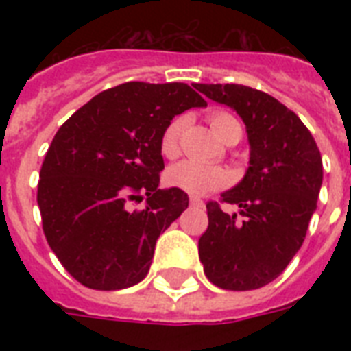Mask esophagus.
Wrapping results in <instances>:
<instances>
[{
    "mask_svg": "<svg viewBox=\"0 0 351 351\" xmlns=\"http://www.w3.org/2000/svg\"><path fill=\"white\" fill-rule=\"evenodd\" d=\"M189 202H191V206H197V208H202L204 206V200H200L198 197H191V200H189Z\"/></svg>",
    "mask_w": 351,
    "mask_h": 351,
    "instance_id": "1",
    "label": "esophagus"
}]
</instances>
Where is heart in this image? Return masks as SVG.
Instances as JSON below:
<instances>
[{
	"label": "heart",
	"instance_id": "b5f03b06",
	"mask_svg": "<svg viewBox=\"0 0 351 351\" xmlns=\"http://www.w3.org/2000/svg\"><path fill=\"white\" fill-rule=\"evenodd\" d=\"M209 123H211V129H213L215 134L222 142L233 132L242 134L240 123L237 121V118L231 117L230 112H213L211 118H209ZM180 129V118H176L165 127L164 134H162V142H160V149H162V153L165 156H175L178 153ZM167 182L173 187H178L182 191L191 193V195H206V193L226 186L228 175L219 165L202 164V162H197V160H182V162L175 164L167 171Z\"/></svg>",
	"mask_w": 351,
	"mask_h": 351
}]
</instances>
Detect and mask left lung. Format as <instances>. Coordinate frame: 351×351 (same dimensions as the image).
<instances>
[{
	"instance_id": "1",
	"label": "left lung",
	"mask_w": 351,
	"mask_h": 351,
	"mask_svg": "<svg viewBox=\"0 0 351 351\" xmlns=\"http://www.w3.org/2000/svg\"><path fill=\"white\" fill-rule=\"evenodd\" d=\"M197 89L237 111L250 142L244 178L222 193V202L237 204L240 217L209 202L198 256L219 288H262L304 242L322 186L321 153L308 127L273 96L237 84H198Z\"/></svg>"
}]
</instances>
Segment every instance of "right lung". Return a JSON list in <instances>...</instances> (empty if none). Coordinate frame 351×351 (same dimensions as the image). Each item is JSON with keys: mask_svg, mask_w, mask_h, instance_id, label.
Here are the masks:
<instances>
[{"mask_svg": "<svg viewBox=\"0 0 351 351\" xmlns=\"http://www.w3.org/2000/svg\"><path fill=\"white\" fill-rule=\"evenodd\" d=\"M206 106L187 84L127 82L58 129L41 165L38 206L47 242L78 282L114 291L145 278L160 233L189 204L178 187H158L162 134L176 114ZM143 196L142 212L126 208Z\"/></svg>", "mask_w": 351, "mask_h": 351, "instance_id": "right-lung-1", "label": "right lung"}]
</instances>
